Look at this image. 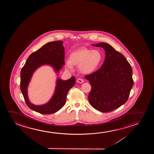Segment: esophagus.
I'll return each instance as SVG.
<instances>
[{
    "mask_svg": "<svg viewBox=\"0 0 154 154\" xmlns=\"http://www.w3.org/2000/svg\"><path fill=\"white\" fill-rule=\"evenodd\" d=\"M77 82L78 83H82V82H84V80H83L82 78H78V79H77Z\"/></svg>",
    "mask_w": 154,
    "mask_h": 154,
    "instance_id": "1",
    "label": "esophagus"
}]
</instances>
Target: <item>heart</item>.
Instances as JSON below:
<instances>
[{
    "label": "heart",
    "instance_id": "1",
    "mask_svg": "<svg viewBox=\"0 0 154 154\" xmlns=\"http://www.w3.org/2000/svg\"><path fill=\"white\" fill-rule=\"evenodd\" d=\"M103 56L98 50L82 47L70 54L69 59L66 60V67L72 70L74 65L78 66L82 73L89 74L95 72L101 64Z\"/></svg>",
    "mask_w": 154,
    "mask_h": 154
}]
</instances>
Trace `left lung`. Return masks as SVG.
<instances>
[{"instance_id":"8db88e82","label":"left lung","mask_w":154,"mask_h":154,"mask_svg":"<svg viewBox=\"0 0 154 154\" xmlns=\"http://www.w3.org/2000/svg\"><path fill=\"white\" fill-rule=\"evenodd\" d=\"M105 51V59L100 69L85 76L91 86L89 103L103 112H111L124 104L134 85L132 69L121 53L105 42L92 45Z\"/></svg>"}]
</instances>
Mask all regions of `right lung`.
Returning <instances> with one entry per match:
<instances>
[{
  "mask_svg": "<svg viewBox=\"0 0 154 154\" xmlns=\"http://www.w3.org/2000/svg\"><path fill=\"white\" fill-rule=\"evenodd\" d=\"M64 58V47L60 40L47 43L28 58L20 72V90L30 109L40 114H51L58 111L65 105L68 92L75 84V77L66 80L57 77L54 93L45 104L34 105L30 102L28 96V87L34 72L42 66L49 65L58 74L65 65Z\"/></svg>",
  "mask_w": 154,
  "mask_h": 154,
  "instance_id": "obj_1",
  "label": "right lung"
}]
</instances>
